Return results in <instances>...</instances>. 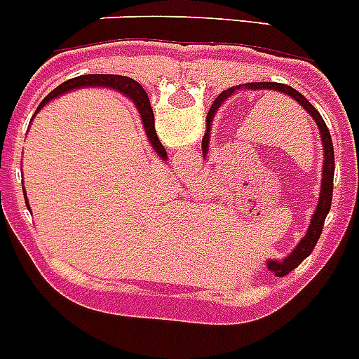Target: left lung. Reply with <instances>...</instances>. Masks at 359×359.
Wrapping results in <instances>:
<instances>
[{
	"label": "left lung",
	"instance_id": "8db88e82",
	"mask_svg": "<svg viewBox=\"0 0 359 359\" xmlns=\"http://www.w3.org/2000/svg\"><path fill=\"white\" fill-rule=\"evenodd\" d=\"M241 89H248V91H277L283 93V95L290 96V98L295 100L299 103L300 107L306 109L309 116L315 119V123L318 125V130H320V137H322V147H324V166H322V182H320V196H318V203H316V209L313 212V218L309 222V227L306 236L302 240L299 241V245L295 247V250L290 254L288 257H284L280 261H268L266 266L270 272L276 273L277 277H284L288 276L292 270H295L306 257L309 256L315 248L316 241L320 238L322 229H324V222L325 216H327L329 209H331V200H332V179H334V148H332V141H331V134H329V128L325 125V121L322 119L320 112L316 111L313 107L311 103L306 100V96L300 95L299 91H295L293 87L286 86V83H277V82H250V83H243V86H234L227 91H224L218 98L215 100L212 103V107L209 109L208 112V125H205V134L202 137V154L205 157V154L209 151V132H211V123L212 118H215V112L218 111V107L222 103L225 102L227 98H231L236 91H241Z\"/></svg>",
	"mask_w": 359,
	"mask_h": 359
}]
</instances>
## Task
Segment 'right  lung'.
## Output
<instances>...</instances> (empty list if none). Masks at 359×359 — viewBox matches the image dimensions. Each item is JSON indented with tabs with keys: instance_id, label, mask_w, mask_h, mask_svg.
Here are the masks:
<instances>
[{
	"instance_id": "1",
	"label": "right lung",
	"mask_w": 359,
	"mask_h": 359,
	"mask_svg": "<svg viewBox=\"0 0 359 359\" xmlns=\"http://www.w3.org/2000/svg\"><path fill=\"white\" fill-rule=\"evenodd\" d=\"M111 87V89H116V91H119L121 95H125L127 98H130L132 102H134L135 109L140 111L141 114V119H143V127H144V132H147L148 135V141H150V144L154 147V150L157 151V156L161 157L163 161L168 159V154L166 150H164V147L161 144L159 137H157L156 134V119H154V111H151V105H150V98H148L147 91H144L143 87H141L140 82H135V80L128 79V76H119V75H83V76H76V79H71L67 80V82L60 83L57 89H53V91L50 93V95L46 96V98L41 102V105L37 107L39 112L41 109L46 105L50 100L57 98V96H60L62 93H67V91H73V89H79V87ZM22 193H25V189H22ZM25 200H27V196H25ZM27 208H28V200H27Z\"/></svg>"
}]
</instances>
